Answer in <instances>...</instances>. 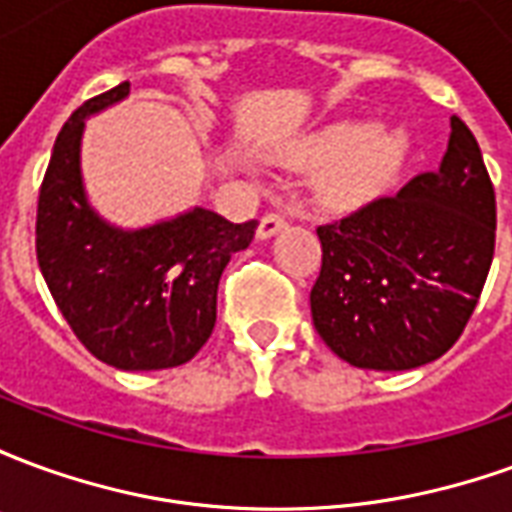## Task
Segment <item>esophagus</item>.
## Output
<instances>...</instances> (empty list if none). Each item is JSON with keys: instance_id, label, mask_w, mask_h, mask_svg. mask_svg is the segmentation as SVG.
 <instances>
[{"instance_id": "1", "label": "esophagus", "mask_w": 512, "mask_h": 512, "mask_svg": "<svg viewBox=\"0 0 512 512\" xmlns=\"http://www.w3.org/2000/svg\"><path fill=\"white\" fill-rule=\"evenodd\" d=\"M288 222H285V216L282 213H266L263 219H260V227H257V238H271V235H277L279 230H285Z\"/></svg>"}]
</instances>
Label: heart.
Listing matches in <instances>:
<instances>
[{"label": "heart", "instance_id": "b5f03b06", "mask_svg": "<svg viewBox=\"0 0 512 512\" xmlns=\"http://www.w3.org/2000/svg\"><path fill=\"white\" fill-rule=\"evenodd\" d=\"M406 153L403 131L345 120L301 136L282 156L296 167H323L315 178V194L323 205L356 208L397 178Z\"/></svg>", "mask_w": 512, "mask_h": 512}]
</instances>
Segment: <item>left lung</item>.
<instances>
[{
    "mask_svg": "<svg viewBox=\"0 0 512 512\" xmlns=\"http://www.w3.org/2000/svg\"><path fill=\"white\" fill-rule=\"evenodd\" d=\"M312 323L343 362L414 370L447 354L494 260L496 197L483 153L450 117L441 164L392 197L318 227Z\"/></svg>",
    "mask_w": 512,
    "mask_h": 512,
    "instance_id": "8db88e82",
    "label": "left lung"
}]
</instances>
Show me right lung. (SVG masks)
<instances>
[{"instance_id": "1", "label": "right lung", "mask_w": 512, "mask_h": 512, "mask_svg": "<svg viewBox=\"0 0 512 512\" xmlns=\"http://www.w3.org/2000/svg\"><path fill=\"white\" fill-rule=\"evenodd\" d=\"M128 93L131 84H117L62 126L40 186L35 246L51 296L95 359L117 370H167L208 343L224 266L252 244L257 222L191 208L123 230L98 216L82 180L84 123Z\"/></svg>"}]
</instances>
